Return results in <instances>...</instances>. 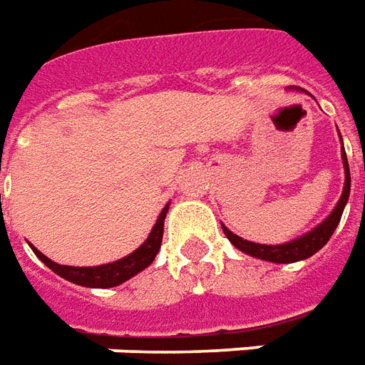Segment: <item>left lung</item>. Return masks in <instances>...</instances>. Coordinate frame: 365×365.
I'll return each mask as SVG.
<instances>
[{"mask_svg": "<svg viewBox=\"0 0 365 365\" xmlns=\"http://www.w3.org/2000/svg\"><path fill=\"white\" fill-rule=\"evenodd\" d=\"M342 161H344V173H346V179H344V190H342V196L339 200L336 207L331 212L325 221L322 225H317L314 231L306 232L304 237L292 240V242H287V245L279 246H267V245H256V242H250V240H245V238L237 237L235 232H231L225 225L223 232L225 237L229 238L232 242V246H237L238 250H242L248 256L259 257V259H265V262H273V264H292V262H300V259H306V257L314 256L317 250H322L323 246L327 245V240L331 238V235L335 232L336 225L341 221L342 210L349 202L350 194V169H349V160H346V153H344V148H342Z\"/></svg>", "mask_w": 365, "mask_h": 365, "instance_id": "8db88e82", "label": "left lung"}]
</instances>
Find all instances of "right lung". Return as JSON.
<instances>
[{"label": "right lung", "instance_id": "right-lung-1", "mask_svg": "<svg viewBox=\"0 0 365 365\" xmlns=\"http://www.w3.org/2000/svg\"><path fill=\"white\" fill-rule=\"evenodd\" d=\"M167 210L169 205L163 207V212L160 213V217L153 225L150 237L146 238V242L136 248L133 254H128L127 257H123L119 262L113 264L98 265V267H71V265H59L56 262H51L49 257H46L40 250H36L34 246L30 245L32 252L36 254L43 264L48 265L49 269L56 271L57 275L67 279L71 283L81 284V287H90V289H109V287H117V284L125 283L130 277L136 273H140L142 269H146L148 265L155 259V254L160 252L161 238H163V221H165Z\"/></svg>", "mask_w": 365, "mask_h": 365}]
</instances>
